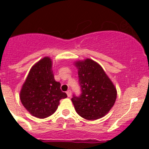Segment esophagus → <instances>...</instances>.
<instances>
[{
  "instance_id": "obj_1",
  "label": "esophagus",
  "mask_w": 149,
  "mask_h": 149,
  "mask_svg": "<svg viewBox=\"0 0 149 149\" xmlns=\"http://www.w3.org/2000/svg\"><path fill=\"white\" fill-rule=\"evenodd\" d=\"M66 94H67V95H68V97H71V95H72V91L68 90L66 92Z\"/></svg>"
}]
</instances>
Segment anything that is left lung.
<instances>
[{"label": "left lung", "instance_id": "1", "mask_svg": "<svg viewBox=\"0 0 149 149\" xmlns=\"http://www.w3.org/2000/svg\"><path fill=\"white\" fill-rule=\"evenodd\" d=\"M81 95L72 101L79 116L87 120L104 116L116 99V89L102 67L90 59L76 63Z\"/></svg>", "mask_w": 149, "mask_h": 149}]
</instances>
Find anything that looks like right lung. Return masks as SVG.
Masks as SVG:
<instances>
[{
	"instance_id": "add662e5",
	"label": "right lung",
	"mask_w": 149,
	"mask_h": 149,
	"mask_svg": "<svg viewBox=\"0 0 149 149\" xmlns=\"http://www.w3.org/2000/svg\"><path fill=\"white\" fill-rule=\"evenodd\" d=\"M51 60L45 57L30 69L23 84L20 99L33 116L44 119L54 113L60 101L67 97L60 89V83L54 80Z\"/></svg>"
}]
</instances>
